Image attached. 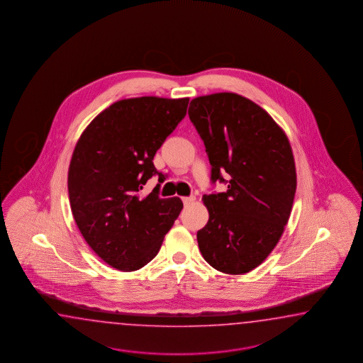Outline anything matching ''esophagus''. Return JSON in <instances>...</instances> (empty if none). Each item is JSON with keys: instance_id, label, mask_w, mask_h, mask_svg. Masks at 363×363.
<instances>
[{"instance_id": "1", "label": "esophagus", "mask_w": 363, "mask_h": 363, "mask_svg": "<svg viewBox=\"0 0 363 363\" xmlns=\"http://www.w3.org/2000/svg\"><path fill=\"white\" fill-rule=\"evenodd\" d=\"M182 201H184L185 206H189V204H191L193 201H195V196H184Z\"/></svg>"}]
</instances>
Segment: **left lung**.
<instances>
[{
  "label": "left lung",
  "mask_w": 363,
  "mask_h": 363,
  "mask_svg": "<svg viewBox=\"0 0 363 363\" xmlns=\"http://www.w3.org/2000/svg\"><path fill=\"white\" fill-rule=\"evenodd\" d=\"M189 116L212 182L228 184L225 193L203 196L210 218L196 233L199 250L220 272L247 274L274 250L289 220L297 189L289 140L263 108L233 92L195 97Z\"/></svg>",
  "instance_id": "left-lung-1"
}]
</instances>
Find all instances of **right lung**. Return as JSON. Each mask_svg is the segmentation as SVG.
<instances>
[{
    "mask_svg": "<svg viewBox=\"0 0 363 363\" xmlns=\"http://www.w3.org/2000/svg\"><path fill=\"white\" fill-rule=\"evenodd\" d=\"M189 97L122 99L91 121L74 148L67 190L83 238L106 264L137 271L160 250L184 204L162 199L159 186L142 190L157 174L153 156L186 116Z\"/></svg>",
    "mask_w": 363,
    "mask_h": 363,
    "instance_id": "right-lung-1",
    "label": "right lung"
}]
</instances>
